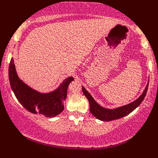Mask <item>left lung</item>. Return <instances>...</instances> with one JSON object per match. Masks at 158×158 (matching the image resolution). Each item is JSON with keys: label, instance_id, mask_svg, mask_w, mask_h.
<instances>
[{"label": "left lung", "instance_id": "obj_1", "mask_svg": "<svg viewBox=\"0 0 158 158\" xmlns=\"http://www.w3.org/2000/svg\"><path fill=\"white\" fill-rule=\"evenodd\" d=\"M148 84L149 81L148 82V84H147L146 87L144 88L143 93L141 94V96L137 99H136L135 101L127 105L122 106L116 108V109H106V108L101 106L94 100L91 95L85 90V88L83 86H82V90H83V94L85 95V96H86V98L89 101L90 113L99 120L109 122V121L118 119V118L124 117V116L130 114L131 111H133L136 108L139 106L140 103L144 100V97H145L147 91H148Z\"/></svg>", "mask_w": 158, "mask_h": 158}]
</instances>
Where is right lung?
<instances>
[{"mask_svg":"<svg viewBox=\"0 0 158 158\" xmlns=\"http://www.w3.org/2000/svg\"><path fill=\"white\" fill-rule=\"evenodd\" d=\"M10 87L21 105L32 114H39L46 117H54L64 110V101L67 97L69 84L74 78L68 77L53 91L42 94L33 89L19 78L11 58L8 69Z\"/></svg>","mask_w":158,"mask_h":158,"instance_id":"right-lung-1","label":"right lung"}]
</instances>
